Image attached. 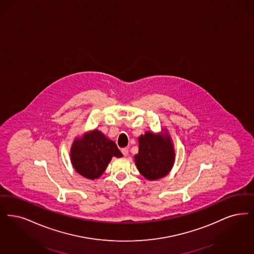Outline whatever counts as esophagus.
<instances>
[{"mask_svg": "<svg viewBox=\"0 0 254 254\" xmlns=\"http://www.w3.org/2000/svg\"><path fill=\"white\" fill-rule=\"evenodd\" d=\"M122 153L125 157H127L128 155V149L127 148H123Z\"/></svg>", "mask_w": 254, "mask_h": 254, "instance_id": "esophagus-1", "label": "esophagus"}]
</instances>
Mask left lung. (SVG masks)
Here are the masks:
<instances>
[{
	"mask_svg": "<svg viewBox=\"0 0 254 254\" xmlns=\"http://www.w3.org/2000/svg\"><path fill=\"white\" fill-rule=\"evenodd\" d=\"M138 142L139 151L134 156V162L141 175L148 181H157L168 175L176 154L167 129L160 133L145 131L138 138Z\"/></svg>",
	"mask_w": 254,
	"mask_h": 254,
	"instance_id": "obj_1",
	"label": "left lung"
}]
</instances>
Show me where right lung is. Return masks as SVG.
I'll use <instances>...</instances> for the list:
<instances>
[{"label": "right lung", "instance_id": "1", "mask_svg": "<svg viewBox=\"0 0 254 254\" xmlns=\"http://www.w3.org/2000/svg\"><path fill=\"white\" fill-rule=\"evenodd\" d=\"M112 157L121 158L116 143L100 130L86 132L75 137L70 150L71 165L75 172L88 180H96L105 172Z\"/></svg>", "mask_w": 254, "mask_h": 254}]
</instances>
